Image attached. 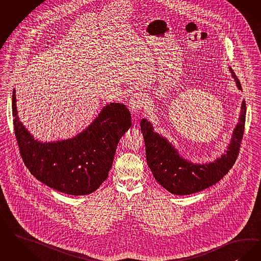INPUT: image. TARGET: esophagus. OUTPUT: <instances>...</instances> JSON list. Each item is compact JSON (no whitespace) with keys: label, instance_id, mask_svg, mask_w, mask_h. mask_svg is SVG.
Here are the masks:
<instances>
[{"label":"esophagus","instance_id":"obj_1","mask_svg":"<svg viewBox=\"0 0 261 261\" xmlns=\"http://www.w3.org/2000/svg\"><path fill=\"white\" fill-rule=\"evenodd\" d=\"M144 105V100L142 99V96L140 94L136 93L130 98L129 101V109L133 115H138L140 111L142 110Z\"/></svg>","mask_w":261,"mask_h":261}]
</instances>
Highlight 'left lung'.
<instances>
[{
    "mask_svg": "<svg viewBox=\"0 0 261 261\" xmlns=\"http://www.w3.org/2000/svg\"><path fill=\"white\" fill-rule=\"evenodd\" d=\"M229 72L238 89L242 90L240 82L230 67ZM245 121L246 101L243 100L239 120L232 133L227 150L215 161L201 164L179 155L172 143L156 133L152 124L143 118L140 125L146 146V162L157 182L176 195L192 194L219 182L234 165L239 154Z\"/></svg>",
    "mask_w": 261,
    "mask_h": 261,
    "instance_id": "left-lung-1",
    "label": "left lung"
}]
</instances>
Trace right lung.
I'll return each mask as SVG.
<instances>
[{
  "mask_svg": "<svg viewBox=\"0 0 261 261\" xmlns=\"http://www.w3.org/2000/svg\"><path fill=\"white\" fill-rule=\"evenodd\" d=\"M12 116L21 157L32 175L49 188L75 196L92 193L107 179L117 144L132 124L125 105L111 103L80 134L43 143L19 120L15 89Z\"/></svg>",
  "mask_w": 261,
  "mask_h": 261,
  "instance_id": "add662e5",
  "label": "right lung"
}]
</instances>
